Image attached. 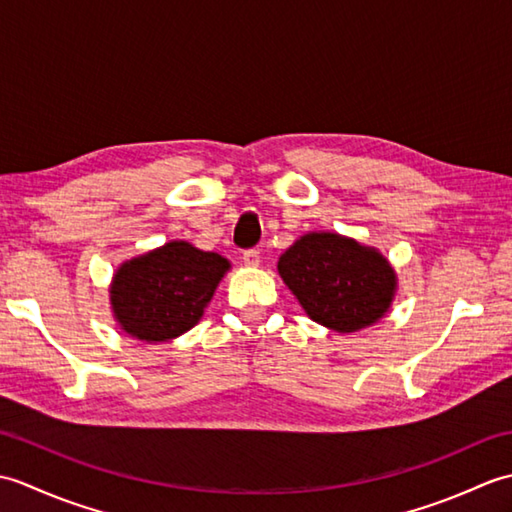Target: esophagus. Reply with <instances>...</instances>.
Here are the masks:
<instances>
[{"mask_svg":"<svg viewBox=\"0 0 512 512\" xmlns=\"http://www.w3.org/2000/svg\"><path fill=\"white\" fill-rule=\"evenodd\" d=\"M259 257H262V255H259V250L257 248H250V250H246L242 259H244V264L248 268H257L259 266Z\"/></svg>","mask_w":512,"mask_h":512,"instance_id":"obj_1","label":"esophagus"}]
</instances>
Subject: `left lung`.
I'll return each instance as SVG.
<instances>
[{"instance_id": "1", "label": "left lung", "mask_w": 512, "mask_h": 512, "mask_svg": "<svg viewBox=\"0 0 512 512\" xmlns=\"http://www.w3.org/2000/svg\"><path fill=\"white\" fill-rule=\"evenodd\" d=\"M277 270L308 317L341 334L378 323L398 290L396 270L378 248L328 231L301 235Z\"/></svg>"}]
</instances>
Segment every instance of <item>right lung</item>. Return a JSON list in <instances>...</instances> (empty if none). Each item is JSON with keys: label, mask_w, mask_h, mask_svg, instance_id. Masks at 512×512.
<instances>
[{"label": "right lung", "mask_w": 512, "mask_h": 512, "mask_svg": "<svg viewBox=\"0 0 512 512\" xmlns=\"http://www.w3.org/2000/svg\"><path fill=\"white\" fill-rule=\"evenodd\" d=\"M228 270L226 257L184 239L125 259L110 284L114 321L143 343L178 339L200 323Z\"/></svg>", "instance_id": "obj_1"}]
</instances>
